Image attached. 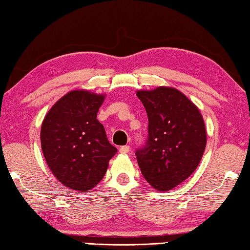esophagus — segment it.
Masks as SVG:
<instances>
[{
	"instance_id": "1",
	"label": "esophagus",
	"mask_w": 250,
	"mask_h": 250,
	"mask_svg": "<svg viewBox=\"0 0 250 250\" xmlns=\"http://www.w3.org/2000/svg\"><path fill=\"white\" fill-rule=\"evenodd\" d=\"M129 146H122L120 148V152L121 153H128L129 152Z\"/></svg>"
}]
</instances>
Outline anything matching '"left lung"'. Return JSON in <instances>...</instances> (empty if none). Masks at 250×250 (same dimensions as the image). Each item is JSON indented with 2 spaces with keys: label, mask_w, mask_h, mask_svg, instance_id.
<instances>
[{
  "label": "left lung",
  "mask_w": 250,
  "mask_h": 250,
  "mask_svg": "<svg viewBox=\"0 0 250 250\" xmlns=\"http://www.w3.org/2000/svg\"><path fill=\"white\" fill-rule=\"evenodd\" d=\"M148 115V137L136 150L140 171L150 185L166 191L189 177L200 163L207 134L194 103L174 88L140 90Z\"/></svg>",
  "instance_id": "left-lung-1"
}]
</instances>
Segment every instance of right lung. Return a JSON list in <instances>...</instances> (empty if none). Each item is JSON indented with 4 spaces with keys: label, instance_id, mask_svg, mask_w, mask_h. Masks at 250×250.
I'll return each instance as SVG.
<instances>
[{
    "label": "right lung",
    "instance_id": "right-lung-1",
    "mask_svg": "<svg viewBox=\"0 0 250 250\" xmlns=\"http://www.w3.org/2000/svg\"><path fill=\"white\" fill-rule=\"evenodd\" d=\"M104 96L70 91L52 106L41 126V148L52 173L73 190L100 182L117 149L97 120Z\"/></svg>",
    "mask_w": 250,
    "mask_h": 250
}]
</instances>
